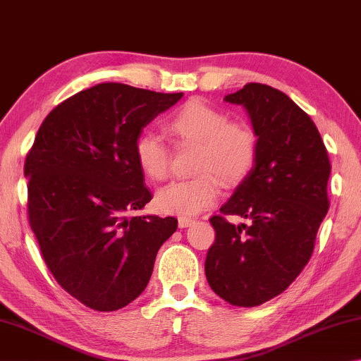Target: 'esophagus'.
Returning <instances> with one entry per match:
<instances>
[{
    "instance_id": "1",
    "label": "esophagus",
    "mask_w": 361,
    "mask_h": 361,
    "mask_svg": "<svg viewBox=\"0 0 361 361\" xmlns=\"http://www.w3.org/2000/svg\"><path fill=\"white\" fill-rule=\"evenodd\" d=\"M193 222H195V220L187 219V217H179V220H177V224H179V228H188V226H190Z\"/></svg>"
}]
</instances>
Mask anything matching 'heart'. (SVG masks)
Returning a JSON list of instances; mask_svg holds the SVG:
<instances>
[{"instance_id": "obj_1", "label": "heart", "mask_w": 361, "mask_h": 361, "mask_svg": "<svg viewBox=\"0 0 361 361\" xmlns=\"http://www.w3.org/2000/svg\"><path fill=\"white\" fill-rule=\"evenodd\" d=\"M177 142L197 145L193 179L173 180L155 195L163 214L192 217L219 197V176L225 185H235L250 173L257 157V136L245 123L228 122L222 111L203 99H190L164 123ZM139 169L150 180L168 174L169 150L157 135L142 133L135 142Z\"/></svg>"}]
</instances>
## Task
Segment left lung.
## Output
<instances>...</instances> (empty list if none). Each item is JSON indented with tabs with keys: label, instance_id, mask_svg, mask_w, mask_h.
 <instances>
[{
	"label": "left lung",
	"instance_id": "left-lung-1",
	"mask_svg": "<svg viewBox=\"0 0 361 361\" xmlns=\"http://www.w3.org/2000/svg\"><path fill=\"white\" fill-rule=\"evenodd\" d=\"M224 99L247 112L257 157L220 207L222 216L211 217L216 243L204 271L220 298L254 307L281 295L311 258L330 207L331 164L317 126L286 93L252 82ZM224 215L249 218L251 225L233 226Z\"/></svg>",
	"mask_w": 361,
	"mask_h": 361
}]
</instances>
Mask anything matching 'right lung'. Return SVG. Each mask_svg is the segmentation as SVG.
<instances>
[{
  "label": "right lung",
  "instance_id": "add662e5",
  "mask_svg": "<svg viewBox=\"0 0 361 361\" xmlns=\"http://www.w3.org/2000/svg\"><path fill=\"white\" fill-rule=\"evenodd\" d=\"M184 93L116 82L75 93L44 120L25 161L30 225L50 273L94 311L130 305L150 281L174 217L130 216L152 193L135 142Z\"/></svg>",
  "mask_w": 361,
  "mask_h": 361
}]
</instances>
